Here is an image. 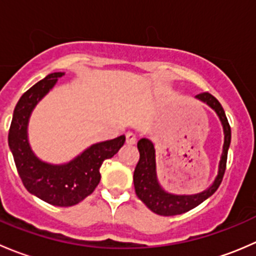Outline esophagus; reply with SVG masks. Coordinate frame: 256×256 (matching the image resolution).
Returning a JSON list of instances; mask_svg holds the SVG:
<instances>
[{
  "mask_svg": "<svg viewBox=\"0 0 256 256\" xmlns=\"http://www.w3.org/2000/svg\"><path fill=\"white\" fill-rule=\"evenodd\" d=\"M126 144H135L136 141H138V138H136V136L134 135L132 132H126Z\"/></svg>",
  "mask_w": 256,
  "mask_h": 256,
  "instance_id": "esophagus-1",
  "label": "esophagus"
}]
</instances>
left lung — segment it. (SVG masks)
Segmentation results:
<instances>
[{
  "label": "left lung",
  "mask_w": 256,
  "mask_h": 256,
  "mask_svg": "<svg viewBox=\"0 0 256 256\" xmlns=\"http://www.w3.org/2000/svg\"><path fill=\"white\" fill-rule=\"evenodd\" d=\"M196 99L204 102L216 114L218 118L220 120L222 128H223L224 142L218 164V172L210 186L202 192L194 193V194H177V193L168 192L162 187L158 177H157L154 142H152L148 136L138 140V148L140 152V160H138V164H136L135 172H134L135 192L147 208L160 216H177V214L186 213V212L200 206L218 190L222 180H223L224 172H226V157H228V150L230 147L232 140V130L228 118H226L220 102L209 92L197 95Z\"/></svg>",
  "instance_id": "1"
}]
</instances>
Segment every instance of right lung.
<instances>
[{
    "label": "right lung",
    "instance_id": "obj_1",
    "mask_svg": "<svg viewBox=\"0 0 256 256\" xmlns=\"http://www.w3.org/2000/svg\"><path fill=\"white\" fill-rule=\"evenodd\" d=\"M66 73H50L28 89L18 100L8 132V146L14 154L18 174L30 193L58 207L78 204L99 184L100 167L112 158L125 142V135L92 144L66 164L40 160L28 138V124L34 108L56 86Z\"/></svg>",
    "mask_w": 256,
    "mask_h": 256
}]
</instances>
